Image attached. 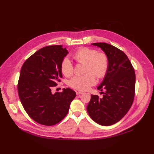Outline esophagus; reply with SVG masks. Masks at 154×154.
<instances>
[{"label":"esophagus","instance_id":"obj_1","mask_svg":"<svg viewBox=\"0 0 154 154\" xmlns=\"http://www.w3.org/2000/svg\"><path fill=\"white\" fill-rule=\"evenodd\" d=\"M76 94H77V95H81V94H84V92L78 91V92H76Z\"/></svg>","mask_w":154,"mask_h":154}]
</instances>
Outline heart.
Segmentation results:
<instances>
[{
  "instance_id": "b5f03b06",
  "label": "heart",
  "mask_w": 154,
  "mask_h": 154,
  "mask_svg": "<svg viewBox=\"0 0 154 154\" xmlns=\"http://www.w3.org/2000/svg\"><path fill=\"white\" fill-rule=\"evenodd\" d=\"M73 58L77 62L85 63L84 75H76L69 81V85L80 91L88 90L96 83L95 75L102 79L106 75L109 60L107 55L103 52H97L93 48L82 47L74 54ZM61 71L66 77H70L74 72V67L68 58H65L61 63Z\"/></svg>"
}]
</instances>
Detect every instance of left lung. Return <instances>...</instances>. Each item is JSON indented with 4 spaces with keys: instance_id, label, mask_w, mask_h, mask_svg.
Masks as SVG:
<instances>
[{
    "instance_id": "left-lung-1",
    "label": "left lung",
    "mask_w": 154,
    "mask_h": 154,
    "mask_svg": "<svg viewBox=\"0 0 154 154\" xmlns=\"http://www.w3.org/2000/svg\"><path fill=\"white\" fill-rule=\"evenodd\" d=\"M100 47L109 60L106 75L97 89L106 90L102 98L91 95L87 110L91 118L101 125L109 126L122 119L132 106L135 95V74L126 54L107 43H93Z\"/></svg>"
}]
</instances>
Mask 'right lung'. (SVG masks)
<instances>
[{"label": "right lung", "mask_w": 154, "mask_h": 154, "mask_svg": "<svg viewBox=\"0 0 154 154\" xmlns=\"http://www.w3.org/2000/svg\"><path fill=\"white\" fill-rule=\"evenodd\" d=\"M62 45L40 48L23 63L18 82V94L29 117L44 125H54L66 116L76 93L69 88L52 94V88L62 77L61 63L68 54Z\"/></svg>", "instance_id": "obj_1"}]
</instances>
